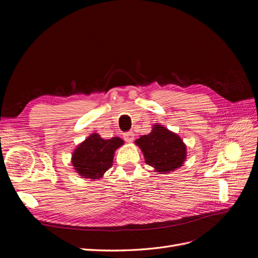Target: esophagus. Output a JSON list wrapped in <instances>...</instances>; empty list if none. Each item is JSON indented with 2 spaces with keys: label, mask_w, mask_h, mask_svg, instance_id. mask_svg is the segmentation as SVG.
Masks as SVG:
<instances>
[{
  "label": "esophagus",
  "mask_w": 258,
  "mask_h": 258,
  "mask_svg": "<svg viewBox=\"0 0 258 258\" xmlns=\"http://www.w3.org/2000/svg\"><path fill=\"white\" fill-rule=\"evenodd\" d=\"M123 138H124V141L131 143V142H134V140H135V134L134 132H127V134L123 135Z\"/></svg>",
  "instance_id": "1"
}]
</instances>
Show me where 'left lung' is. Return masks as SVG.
Masks as SVG:
<instances>
[{"label":"left lung","mask_w":258,"mask_h":258,"mask_svg":"<svg viewBox=\"0 0 258 258\" xmlns=\"http://www.w3.org/2000/svg\"><path fill=\"white\" fill-rule=\"evenodd\" d=\"M136 144L147 165L162 174L182 167L187 156L183 140L161 124H154L152 132L138 139Z\"/></svg>","instance_id":"8db88e82"}]
</instances>
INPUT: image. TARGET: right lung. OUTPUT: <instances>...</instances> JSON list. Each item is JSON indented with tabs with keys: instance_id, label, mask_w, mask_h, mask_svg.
I'll return each mask as SVG.
<instances>
[{
	"instance_id": "add662e5",
	"label": "right lung",
	"mask_w": 258,
	"mask_h": 258,
	"mask_svg": "<svg viewBox=\"0 0 258 258\" xmlns=\"http://www.w3.org/2000/svg\"><path fill=\"white\" fill-rule=\"evenodd\" d=\"M122 144L120 138L104 140L100 135L92 134L74 150L72 165L85 178H101L113 166L115 151Z\"/></svg>"
}]
</instances>
